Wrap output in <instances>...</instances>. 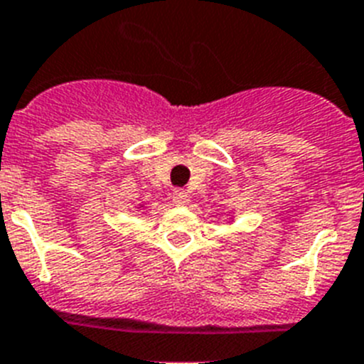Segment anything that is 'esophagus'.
I'll return each mask as SVG.
<instances>
[{
  "label": "esophagus",
  "mask_w": 364,
  "mask_h": 364,
  "mask_svg": "<svg viewBox=\"0 0 364 364\" xmlns=\"http://www.w3.org/2000/svg\"><path fill=\"white\" fill-rule=\"evenodd\" d=\"M172 200L176 205H187L188 203V194L187 191H183V188H176L172 194Z\"/></svg>",
  "instance_id": "34e87169"
}]
</instances>
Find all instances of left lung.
I'll list each match as a JSON object with an SVG mask.
<instances>
[{"label": "left lung", "instance_id": "left-lung-1", "mask_svg": "<svg viewBox=\"0 0 364 364\" xmlns=\"http://www.w3.org/2000/svg\"><path fill=\"white\" fill-rule=\"evenodd\" d=\"M231 222H233V220H231Z\"/></svg>", "mask_w": 364, "mask_h": 364}]
</instances>
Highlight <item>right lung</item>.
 <instances>
[{
    "instance_id": "1",
    "label": "right lung",
    "mask_w": 364,
    "mask_h": 364,
    "mask_svg": "<svg viewBox=\"0 0 364 364\" xmlns=\"http://www.w3.org/2000/svg\"><path fill=\"white\" fill-rule=\"evenodd\" d=\"M136 209H144V205H142V203H140V205L136 207Z\"/></svg>"
}]
</instances>
